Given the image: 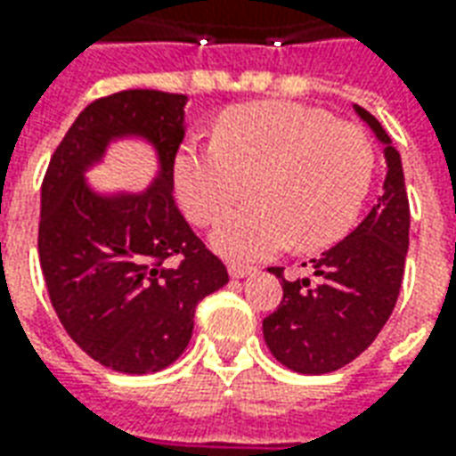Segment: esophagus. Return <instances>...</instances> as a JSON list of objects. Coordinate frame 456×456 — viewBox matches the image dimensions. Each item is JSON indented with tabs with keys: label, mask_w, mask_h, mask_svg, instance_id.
Masks as SVG:
<instances>
[{
	"label": "esophagus",
	"mask_w": 456,
	"mask_h": 456,
	"mask_svg": "<svg viewBox=\"0 0 456 456\" xmlns=\"http://www.w3.org/2000/svg\"><path fill=\"white\" fill-rule=\"evenodd\" d=\"M227 268H229V276L232 278H247L256 271V268L247 266V264H229Z\"/></svg>",
	"instance_id": "34e87169"
}]
</instances>
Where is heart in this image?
<instances>
[{
  "label": "heart",
  "mask_w": 456,
  "mask_h": 456,
  "mask_svg": "<svg viewBox=\"0 0 456 456\" xmlns=\"http://www.w3.org/2000/svg\"><path fill=\"white\" fill-rule=\"evenodd\" d=\"M373 149L362 129L297 102H254L219 117L209 146L188 143L173 163L185 215L200 227L246 194L255 205L222 220L212 244L237 261L266 258L288 244L317 251L342 239L362 209Z\"/></svg>",
  "instance_id": "heart-1"
}]
</instances>
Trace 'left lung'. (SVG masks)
Segmentation results:
<instances>
[{
	"label": "left lung",
	"instance_id": "1",
	"mask_svg": "<svg viewBox=\"0 0 456 456\" xmlns=\"http://www.w3.org/2000/svg\"><path fill=\"white\" fill-rule=\"evenodd\" d=\"M354 110L386 143L383 192L349 237L310 261L313 281H286L283 268H271L283 300L264 320V339L297 373H330L354 362L388 322L401 293L411 229L401 153L373 114L359 104Z\"/></svg>",
	"mask_w": 456,
	"mask_h": 456
}]
</instances>
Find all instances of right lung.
<instances>
[{
	"label": "right lung",
	"mask_w": 456,
	"mask_h": 456,
	"mask_svg": "<svg viewBox=\"0 0 456 456\" xmlns=\"http://www.w3.org/2000/svg\"><path fill=\"white\" fill-rule=\"evenodd\" d=\"M185 100L159 90L94 100L53 151L41 185L38 258L51 305L87 356L121 373L175 362L192 337L198 303L229 281L173 195ZM119 135L154 143L159 178L139 196H97L82 173Z\"/></svg>",
	"instance_id": "add662e5"
}]
</instances>
